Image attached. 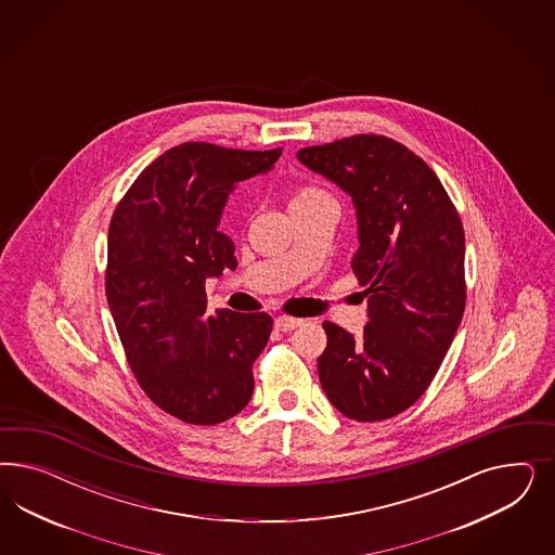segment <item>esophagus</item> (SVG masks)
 I'll return each mask as SVG.
<instances>
[{
    "label": "esophagus",
    "mask_w": 555,
    "mask_h": 555,
    "mask_svg": "<svg viewBox=\"0 0 555 555\" xmlns=\"http://www.w3.org/2000/svg\"><path fill=\"white\" fill-rule=\"evenodd\" d=\"M301 323L302 320H297V318H288V315H281V318H276V320H274V327H276V330H281V332H291V330L299 327Z\"/></svg>",
    "instance_id": "esophagus-1"
}]
</instances>
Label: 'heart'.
I'll return each instance as SVG.
<instances>
[{
  "mask_svg": "<svg viewBox=\"0 0 555 555\" xmlns=\"http://www.w3.org/2000/svg\"><path fill=\"white\" fill-rule=\"evenodd\" d=\"M323 199H330V195L315 185H301L297 186L291 195V211L293 209H299V207H307L311 203L323 202Z\"/></svg>",
  "mask_w": 555,
  "mask_h": 555,
  "instance_id": "b5f03b06",
  "label": "heart"
}]
</instances>
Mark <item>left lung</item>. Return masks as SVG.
<instances>
[{
	"instance_id": "1",
	"label": "left lung",
	"mask_w": 555,
	"mask_h": 555,
	"mask_svg": "<svg viewBox=\"0 0 555 555\" xmlns=\"http://www.w3.org/2000/svg\"><path fill=\"white\" fill-rule=\"evenodd\" d=\"M297 158L352 195V270L369 297L362 336L323 321L321 387L350 420H390L431 385L464 315L462 219L427 163L387 135L307 146Z\"/></svg>"
}]
</instances>
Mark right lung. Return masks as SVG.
<instances>
[{
    "mask_svg": "<svg viewBox=\"0 0 555 555\" xmlns=\"http://www.w3.org/2000/svg\"><path fill=\"white\" fill-rule=\"evenodd\" d=\"M281 152L179 144L138 175L109 221L105 295L128 364L152 403L191 425L228 421L253 397L272 318L209 315L205 281L237 267L218 230L230 191Z\"/></svg>",
    "mask_w": 555,
    "mask_h": 555,
    "instance_id": "obj_1",
    "label": "right lung"
}]
</instances>
